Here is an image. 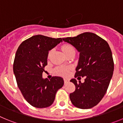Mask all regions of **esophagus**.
<instances>
[{"label":"esophagus","instance_id":"obj_1","mask_svg":"<svg viewBox=\"0 0 123 123\" xmlns=\"http://www.w3.org/2000/svg\"><path fill=\"white\" fill-rule=\"evenodd\" d=\"M69 82V80L68 79H64V83L67 84Z\"/></svg>","mask_w":123,"mask_h":123}]
</instances>
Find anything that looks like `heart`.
I'll list each match as a JSON object with an SVG mask.
<instances>
[{
  "mask_svg": "<svg viewBox=\"0 0 123 123\" xmlns=\"http://www.w3.org/2000/svg\"><path fill=\"white\" fill-rule=\"evenodd\" d=\"M73 47L70 44H63V45L62 46V50L63 52V53L67 55L69 51L72 50H74ZM52 53V50H49L48 53V55H47V57L49 58L50 57L51 54ZM71 68V67H66V66H59V67H56L55 69V71L57 74L61 75V76H67L69 72V70Z\"/></svg>",
  "mask_w": 123,
  "mask_h": 123,
  "instance_id": "b5f03b06",
  "label": "heart"
}]
</instances>
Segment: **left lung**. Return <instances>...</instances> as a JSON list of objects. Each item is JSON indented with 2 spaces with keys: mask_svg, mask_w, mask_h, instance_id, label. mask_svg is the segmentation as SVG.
<instances>
[{
  "mask_svg": "<svg viewBox=\"0 0 123 123\" xmlns=\"http://www.w3.org/2000/svg\"><path fill=\"white\" fill-rule=\"evenodd\" d=\"M79 52L74 78L70 80L76 86L69 94L71 103L81 109H89L99 103L105 95L112 78L114 62L112 53L105 40L92 32H84L76 37L63 38Z\"/></svg>",
  "mask_w": 123,
  "mask_h": 123,
  "instance_id": "obj_1",
  "label": "left lung"
}]
</instances>
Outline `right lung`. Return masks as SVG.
<instances>
[{"label": "right lung", "mask_w": 123, "mask_h": 123, "mask_svg": "<svg viewBox=\"0 0 123 123\" xmlns=\"http://www.w3.org/2000/svg\"><path fill=\"white\" fill-rule=\"evenodd\" d=\"M60 42L62 38L33 36L19 45L15 54L13 68L17 85L26 100L36 108L50 106L64 84L61 77L53 76L49 81L42 76L49 51Z\"/></svg>", "instance_id": "add662e5"}]
</instances>
